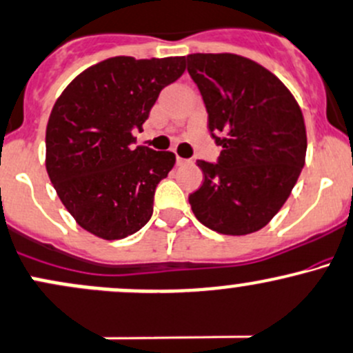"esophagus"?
<instances>
[{
	"label": "esophagus",
	"mask_w": 353,
	"mask_h": 353,
	"mask_svg": "<svg viewBox=\"0 0 353 353\" xmlns=\"http://www.w3.org/2000/svg\"><path fill=\"white\" fill-rule=\"evenodd\" d=\"M176 164L177 165H185V164H191V161H189V159H183V157L177 156L176 157Z\"/></svg>",
	"instance_id": "1"
}]
</instances>
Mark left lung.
Returning a JSON list of instances; mask_svg holds the SVG:
<instances>
[{"mask_svg":"<svg viewBox=\"0 0 353 353\" xmlns=\"http://www.w3.org/2000/svg\"><path fill=\"white\" fill-rule=\"evenodd\" d=\"M185 61L209 132L223 147L216 164L197 161L204 183L189 204L209 230L254 233L280 211L303 169V114L283 82L250 58L192 53Z\"/></svg>","mask_w":353,"mask_h":353,"instance_id":"1","label":"left lung"}]
</instances>
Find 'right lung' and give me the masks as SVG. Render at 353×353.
Segmentation results:
<instances>
[{"mask_svg": "<svg viewBox=\"0 0 353 353\" xmlns=\"http://www.w3.org/2000/svg\"><path fill=\"white\" fill-rule=\"evenodd\" d=\"M184 57H114L80 73L58 97L46 125V172L70 214L88 233L122 239L152 216L154 192L176 164L168 150L135 144Z\"/></svg>", "mask_w": 353, "mask_h": 353, "instance_id": "right-lung-1", "label": "right lung"}]
</instances>
